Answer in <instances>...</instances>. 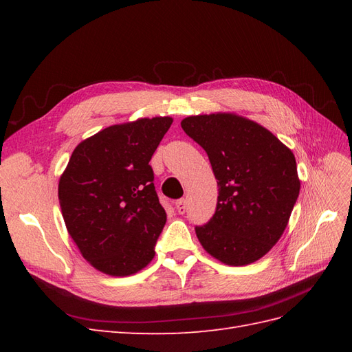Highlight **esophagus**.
<instances>
[{"label": "esophagus", "mask_w": 352, "mask_h": 352, "mask_svg": "<svg viewBox=\"0 0 352 352\" xmlns=\"http://www.w3.org/2000/svg\"><path fill=\"white\" fill-rule=\"evenodd\" d=\"M176 210H177L179 214H185V211H186V199H179L176 202Z\"/></svg>", "instance_id": "34e87169"}]
</instances>
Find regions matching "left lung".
<instances>
[{
    "label": "left lung",
    "instance_id": "obj_1",
    "mask_svg": "<svg viewBox=\"0 0 352 352\" xmlns=\"http://www.w3.org/2000/svg\"><path fill=\"white\" fill-rule=\"evenodd\" d=\"M180 126L206 150L219 186L214 216L195 228L199 243L223 264L255 263L283 235L300 195L294 153L236 113L189 116Z\"/></svg>",
    "mask_w": 352,
    "mask_h": 352
}]
</instances>
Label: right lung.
Instances as JSON below:
<instances>
[{"mask_svg": "<svg viewBox=\"0 0 352 352\" xmlns=\"http://www.w3.org/2000/svg\"><path fill=\"white\" fill-rule=\"evenodd\" d=\"M173 119L141 117L105 127L74 151L58 180L61 214L82 257L123 278L145 269L166 225L148 164Z\"/></svg>", "mask_w": 352, "mask_h": 352, "instance_id": "add662e5", "label": "right lung"}]
</instances>
